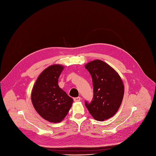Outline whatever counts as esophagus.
<instances>
[{"instance_id":"34e87169","label":"esophagus","mask_w":156,"mask_h":156,"mask_svg":"<svg viewBox=\"0 0 156 156\" xmlns=\"http://www.w3.org/2000/svg\"><path fill=\"white\" fill-rule=\"evenodd\" d=\"M81 100V98H80V97H77V98H75L74 99V101H75V102H79Z\"/></svg>"}]
</instances>
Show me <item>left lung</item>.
<instances>
[{
    "mask_svg": "<svg viewBox=\"0 0 156 156\" xmlns=\"http://www.w3.org/2000/svg\"><path fill=\"white\" fill-rule=\"evenodd\" d=\"M92 79L94 98L85 105L92 117L104 121L114 116L121 105L124 86L121 77L108 64L96 59L85 65Z\"/></svg>",
    "mask_w": 156,
    "mask_h": 156,
    "instance_id": "left-lung-1",
    "label": "left lung"
}]
</instances>
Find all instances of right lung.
Instances as JSON below:
<instances>
[{"instance_id":"add662e5","label":"right lung","mask_w":156,"mask_h":156,"mask_svg":"<svg viewBox=\"0 0 156 156\" xmlns=\"http://www.w3.org/2000/svg\"><path fill=\"white\" fill-rule=\"evenodd\" d=\"M64 66L54 64L44 69L33 86L31 101L37 112L50 122H61L68 114L73 99L58 85Z\"/></svg>"}]
</instances>
